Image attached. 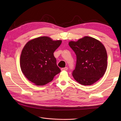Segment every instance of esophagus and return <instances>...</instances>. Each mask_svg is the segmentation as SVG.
Returning <instances> with one entry per match:
<instances>
[{"mask_svg": "<svg viewBox=\"0 0 121 121\" xmlns=\"http://www.w3.org/2000/svg\"><path fill=\"white\" fill-rule=\"evenodd\" d=\"M61 70L62 71H67L68 70V67H65V68H63L61 69Z\"/></svg>", "mask_w": 121, "mask_h": 121, "instance_id": "34e87169", "label": "esophagus"}]
</instances>
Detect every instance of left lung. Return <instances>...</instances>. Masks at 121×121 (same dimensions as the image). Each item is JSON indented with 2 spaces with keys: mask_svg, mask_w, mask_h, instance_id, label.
I'll return each mask as SVG.
<instances>
[{
  "mask_svg": "<svg viewBox=\"0 0 121 121\" xmlns=\"http://www.w3.org/2000/svg\"><path fill=\"white\" fill-rule=\"evenodd\" d=\"M69 45L75 52L76 67L72 73L77 82L91 85L102 77L107 68V53L104 45L94 38L85 36Z\"/></svg>",
  "mask_w": 121,
  "mask_h": 121,
  "instance_id": "1",
  "label": "left lung"
}]
</instances>
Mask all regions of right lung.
<instances>
[{
  "label": "right lung",
  "mask_w": 121,
  "mask_h": 121,
  "mask_svg": "<svg viewBox=\"0 0 121 121\" xmlns=\"http://www.w3.org/2000/svg\"><path fill=\"white\" fill-rule=\"evenodd\" d=\"M46 36L28 42L20 57V66L25 76L36 85H44L60 72L53 53L61 43Z\"/></svg>",
  "instance_id": "obj_1"
}]
</instances>
